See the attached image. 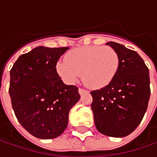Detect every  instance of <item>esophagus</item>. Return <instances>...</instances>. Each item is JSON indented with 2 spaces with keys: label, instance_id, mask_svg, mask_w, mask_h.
Listing matches in <instances>:
<instances>
[{
  "label": "esophagus",
  "instance_id": "34e87169",
  "mask_svg": "<svg viewBox=\"0 0 157 157\" xmlns=\"http://www.w3.org/2000/svg\"><path fill=\"white\" fill-rule=\"evenodd\" d=\"M87 92H88L87 90H85V89H82V88H78V93H79L80 95L86 94V93H87Z\"/></svg>",
  "mask_w": 157,
  "mask_h": 157
}]
</instances>
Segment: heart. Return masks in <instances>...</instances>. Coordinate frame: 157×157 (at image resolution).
I'll use <instances>...</instances> for the list:
<instances>
[{
    "label": "heart",
    "mask_w": 157,
    "mask_h": 157,
    "mask_svg": "<svg viewBox=\"0 0 157 157\" xmlns=\"http://www.w3.org/2000/svg\"><path fill=\"white\" fill-rule=\"evenodd\" d=\"M120 57L109 46H84L68 52L64 60H59L56 69L68 84L75 83L82 74L85 84L100 88L110 84L117 74Z\"/></svg>",
    "instance_id": "heart-1"
}]
</instances>
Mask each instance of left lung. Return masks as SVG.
Listing matches in <instances>:
<instances>
[{"instance_id": "left-lung-1", "label": "left lung", "mask_w": 157, "mask_h": 157, "mask_svg": "<svg viewBox=\"0 0 157 157\" xmlns=\"http://www.w3.org/2000/svg\"><path fill=\"white\" fill-rule=\"evenodd\" d=\"M115 50L120 66L113 81L91 92L94 123L98 131L107 136H128L141 123L150 96L148 68L135 51L108 42Z\"/></svg>"}]
</instances>
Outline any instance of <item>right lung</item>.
<instances>
[{
	"label": "right lung",
	"mask_w": 157,
	"mask_h": 157,
	"mask_svg": "<svg viewBox=\"0 0 157 157\" xmlns=\"http://www.w3.org/2000/svg\"><path fill=\"white\" fill-rule=\"evenodd\" d=\"M68 49L38 46L21 55L10 70L9 93L15 116L36 138L62 135L71 108L80 99L78 88L65 85L56 69Z\"/></svg>",
	"instance_id": "add662e5"
}]
</instances>
